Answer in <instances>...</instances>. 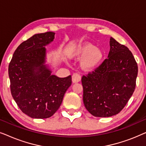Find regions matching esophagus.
Returning a JSON list of instances; mask_svg holds the SVG:
<instances>
[{"instance_id":"1","label":"esophagus","mask_w":146,"mask_h":146,"mask_svg":"<svg viewBox=\"0 0 146 146\" xmlns=\"http://www.w3.org/2000/svg\"><path fill=\"white\" fill-rule=\"evenodd\" d=\"M72 80L73 83L79 82L81 80V76L78 73L73 74L72 76Z\"/></svg>"}]
</instances>
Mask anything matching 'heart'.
Instances as JSON below:
<instances>
[{
	"mask_svg": "<svg viewBox=\"0 0 146 146\" xmlns=\"http://www.w3.org/2000/svg\"><path fill=\"white\" fill-rule=\"evenodd\" d=\"M72 58L80 59V66L86 71H92L101 65L104 60V53L92 44L85 42L77 46L70 54Z\"/></svg>",
	"mask_w": 146,
	"mask_h": 146,
	"instance_id": "1",
	"label": "heart"
}]
</instances>
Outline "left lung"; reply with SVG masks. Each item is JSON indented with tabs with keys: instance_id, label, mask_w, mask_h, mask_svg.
<instances>
[{
	"instance_id": "1",
	"label": "left lung",
	"mask_w": 146,
	"mask_h": 146,
	"mask_svg": "<svg viewBox=\"0 0 146 146\" xmlns=\"http://www.w3.org/2000/svg\"><path fill=\"white\" fill-rule=\"evenodd\" d=\"M110 46L108 58L82 78L84 104L96 117H110L120 112L136 85L138 68L131 52L112 37Z\"/></svg>"
}]
</instances>
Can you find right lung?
<instances>
[{
    "mask_svg": "<svg viewBox=\"0 0 146 146\" xmlns=\"http://www.w3.org/2000/svg\"><path fill=\"white\" fill-rule=\"evenodd\" d=\"M54 34L35 35L20 44L9 66L11 92L21 110L33 118L51 117L60 106L72 77L58 78L44 64L45 46Z\"/></svg>",
    "mask_w": 146,
    "mask_h": 146,
    "instance_id": "1",
    "label": "right lung"
}]
</instances>
